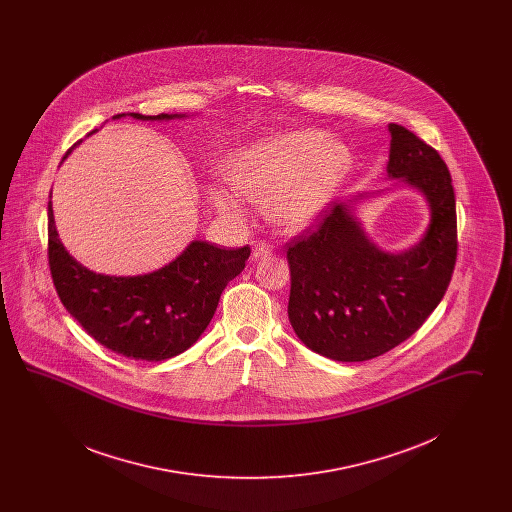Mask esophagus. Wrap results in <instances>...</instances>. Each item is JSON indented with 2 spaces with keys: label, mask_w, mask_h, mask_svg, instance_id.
<instances>
[{
  "label": "esophagus",
  "mask_w": 512,
  "mask_h": 512,
  "mask_svg": "<svg viewBox=\"0 0 512 512\" xmlns=\"http://www.w3.org/2000/svg\"><path fill=\"white\" fill-rule=\"evenodd\" d=\"M270 251H272V247L267 242H255L253 244V251H251V257H253V261H257V259L267 257Z\"/></svg>",
  "instance_id": "1"
}]
</instances>
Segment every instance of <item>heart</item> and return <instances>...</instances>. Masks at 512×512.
Returning <instances> with one entry per match:
<instances>
[{
	"mask_svg": "<svg viewBox=\"0 0 512 512\" xmlns=\"http://www.w3.org/2000/svg\"><path fill=\"white\" fill-rule=\"evenodd\" d=\"M349 165V151L324 134L292 132L245 147L232 159L228 180L253 201L267 199L276 224L299 230L326 209ZM213 203L228 217L242 213L238 199L224 190L213 192Z\"/></svg>",
	"mask_w": 512,
	"mask_h": 512,
	"instance_id": "heart-1",
	"label": "heart"
}]
</instances>
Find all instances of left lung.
<instances>
[{"label":"left lung","mask_w":512,"mask_h":512,"mask_svg":"<svg viewBox=\"0 0 512 512\" xmlns=\"http://www.w3.org/2000/svg\"><path fill=\"white\" fill-rule=\"evenodd\" d=\"M391 178L426 195L432 219L422 242L384 253L368 242L345 203L288 244V317L309 349L341 363L368 361L411 338L438 307L457 261V207L438 151L401 124H390Z\"/></svg>","instance_id":"left-lung-1"}]
</instances>
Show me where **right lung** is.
I'll list each match as a JSON object with an SVG mask.
<instances>
[{
	"mask_svg": "<svg viewBox=\"0 0 512 512\" xmlns=\"http://www.w3.org/2000/svg\"><path fill=\"white\" fill-rule=\"evenodd\" d=\"M130 115L142 121L176 117ZM249 255V245L224 249L195 240L151 274H96L61 244L48 203L49 272L61 303L94 340L128 359L165 361L192 347L215 315L220 293L244 270Z\"/></svg>",
	"mask_w": 512,
	"mask_h": 512,
	"instance_id": "add662e5",
	"label": "right lung"
}]
</instances>
